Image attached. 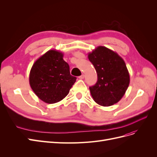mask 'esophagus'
<instances>
[{"instance_id": "34e87169", "label": "esophagus", "mask_w": 157, "mask_h": 157, "mask_svg": "<svg viewBox=\"0 0 157 157\" xmlns=\"http://www.w3.org/2000/svg\"><path fill=\"white\" fill-rule=\"evenodd\" d=\"M84 78V75H80V76H79V77H78V78H80V79H83Z\"/></svg>"}]
</instances>
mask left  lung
I'll return each mask as SVG.
<instances>
[{
	"label": "left lung",
	"instance_id": "8db88e82",
	"mask_svg": "<svg viewBox=\"0 0 157 157\" xmlns=\"http://www.w3.org/2000/svg\"><path fill=\"white\" fill-rule=\"evenodd\" d=\"M88 58L97 72L98 81L90 91L95 102L108 107L119 101L130 84V75L124 61L117 52L99 46Z\"/></svg>",
	"mask_w": 157,
	"mask_h": 157
}]
</instances>
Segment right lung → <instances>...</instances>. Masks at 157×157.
<instances>
[{"label":"right lung","mask_w":157,"mask_h":157,"mask_svg":"<svg viewBox=\"0 0 157 157\" xmlns=\"http://www.w3.org/2000/svg\"><path fill=\"white\" fill-rule=\"evenodd\" d=\"M63 58L62 52L48 50L36 60L30 71L31 88L46 103L62 100L76 82L77 78L71 75L69 65Z\"/></svg>","instance_id":"right-lung-1"}]
</instances>
